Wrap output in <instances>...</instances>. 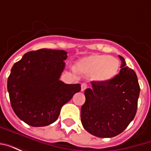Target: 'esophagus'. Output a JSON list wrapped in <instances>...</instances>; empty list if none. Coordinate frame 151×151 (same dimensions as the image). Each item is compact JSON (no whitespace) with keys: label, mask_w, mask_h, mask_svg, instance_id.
<instances>
[{"label":"esophagus","mask_w":151,"mask_h":151,"mask_svg":"<svg viewBox=\"0 0 151 151\" xmlns=\"http://www.w3.org/2000/svg\"><path fill=\"white\" fill-rule=\"evenodd\" d=\"M86 88H87V85L86 83H82V85H81V91H84Z\"/></svg>","instance_id":"34e87169"}]
</instances>
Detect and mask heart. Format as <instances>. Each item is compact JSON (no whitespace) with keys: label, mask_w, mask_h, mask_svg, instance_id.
Segmentation results:
<instances>
[{"label":"heart","mask_w":151,"mask_h":151,"mask_svg":"<svg viewBox=\"0 0 151 151\" xmlns=\"http://www.w3.org/2000/svg\"><path fill=\"white\" fill-rule=\"evenodd\" d=\"M119 60L104 54H92L83 57L76 65L79 73L98 82H107L113 79L119 71Z\"/></svg>","instance_id":"heart-1"}]
</instances>
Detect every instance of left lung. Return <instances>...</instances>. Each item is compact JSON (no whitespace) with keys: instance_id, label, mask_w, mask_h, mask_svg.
I'll list each match as a JSON object with an SVG mask.
<instances>
[{"instance_id":"8db88e82","label":"left lung","mask_w":151,"mask_h":151,"mask_svg":"<svg viewBox=\"0 0 151 151\" xmlns=\"http://www.w3.org/2000/svg\"><path fill=\"white\" fill-rule=\"evenodd\" d=\"M122 61L119 74L107 82H91L85 91L81 121L88 133L98 137H113L126 129L137 108L140 86L136 73Z\"/></svg>"}]
</instances>
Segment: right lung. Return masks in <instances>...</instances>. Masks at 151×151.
<instances>
[{
	"label": "right lung",
	"instance_id": "obj_1",
	"mask_svg": "<svg viewBox=\"0 0 151 151\" xmlns=\"http://www.w3.org/2000/svg\"><path fill=\"white\" fill-rule=\"evenodd\" d=\"M67 52L43 48L27 52L12 67L7 89L13 110L18 117L33 127L55 122L60 109L80 91V84L60 80Z\"/></svg>",
	"mask_w": 151,
	"mask_h": 151
}]
</instances>
